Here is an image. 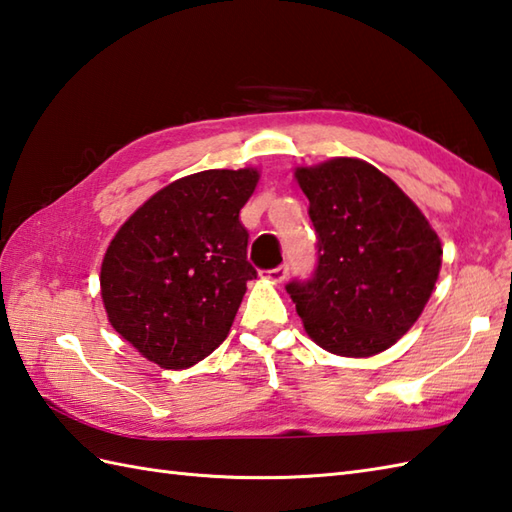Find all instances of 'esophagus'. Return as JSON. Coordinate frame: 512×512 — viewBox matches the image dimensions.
<instances>
[{
	"label": "esophagus",
	"instance_id": "obj_1",
	"mask_svg": "<svg viewBox=\"0 0 512 512\" xmlns=\"http://www.w3.org/2000/svg\"><path fill=\"white\" fill-rule=\"evenodd\" d=\"M286 277H288V266L286 264H281L277 268H270V270H266V273H264V279L275 281V284H281V281H284Z\"/></svg>",
	"mask_w": 512,
	"mask_h": 512
}]
</instances>
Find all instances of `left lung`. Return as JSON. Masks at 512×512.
<instances>
[{
	"mask_svg": "<svg viewBox=\"0 0 512 512\" xmlns=\"http://www.w3.org/2000/svg\"><path fill=\"white\" fill-rule=\"evenodd\" d=\"M317 231V268L286 286L323 350L374 356L418 321L438 281L442 244L383 171L358 158L297 167Z\"/></svg>",
	"mask_w": 512,
	"mask_h": 512,
	"instance_id": "left-lung-1",
	"label": "left lung"
}]
</instances>
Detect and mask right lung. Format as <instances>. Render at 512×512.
Returning <instances> with one entry per match:
<instances>
[{"instance_id":"add662e5","label":"right lung","mask_w":512,"mask_h":512,"mask_svg":"<svg viewBox=\"0 0 512 512\" xmlns=\"http://www.w3.org/2000/svg\"><path fill=\"white\" fill-rule=\"evenodd\" d=\"M257 169H209L167 184L118 228L103 257L101 297L112 328L165 369L191 367L220 345L246 281L239 211Z\"/></svg>"}]
</instances>
